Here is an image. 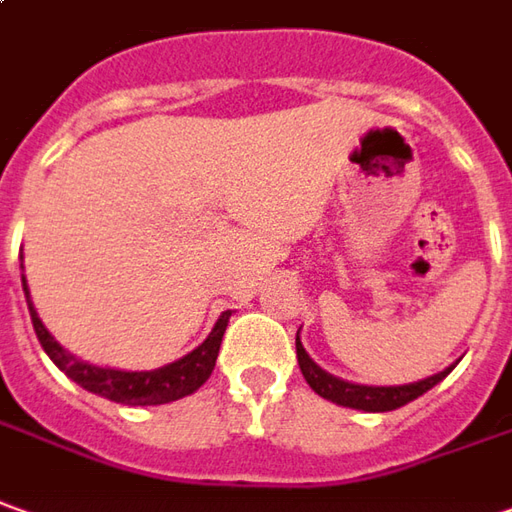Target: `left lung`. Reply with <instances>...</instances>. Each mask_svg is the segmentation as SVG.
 <instances>
[{
    "label": "left lung",
    "instance_id": "1",
    "mask_svg": "<svg viewBox=\"0 0 512 512\" xmlns=\"http://www.w3.org/2000/svg\"><path fill=\"white\" fill-rule=\"evenodd\" d=\"M297 361H300V370L305 375V381H308V387L314 389L316 395H322L325 401L339 403V406H347V409H358V412H392V409H401L409 401L420 398L423 392H429L431 387H437L457 367V361H454L443 373L429 375V378L415 381V384H398V387L353 384V381H344V378L325 373L314 358L308 356V350L302 347L300 333H297Z\"/></svg>",
    "mask_w": 512,
    "mask_h": 512
}]
</instances>
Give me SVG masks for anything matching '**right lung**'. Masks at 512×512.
Wrapping results in <instances>:
<instances>
[{"label":"right lung","instance_id":"obj_1","mask_svg":"<svg viewBox=\"0 0 512 512\" xmlns=\"http://www.w3.org/2000/svg\"><path fill=\"white\" fill-rule=\"evenodd\" d=\"M24 269V266H22ZM24 300H27V311L33 319V328L44 353L52 358V364L66 373L75 384H81L83 389L95 392L100 398H109L114 403H125V406H159V403L179 401L184 395H193L215 370V358L221 350V339L232 311H224L218 316L215 328L210 330V336L198 344L193 353H187L179 361H170L159 370H142V373H131V370H114V367H95L89 361L75 358L69 350H64L61 344L52 339V333L44 328L41 316H38L36 305L30 300V288H27V277L22 274Z\"/></svg>","mask_w":512,"mask_h":512}]
</instances>
